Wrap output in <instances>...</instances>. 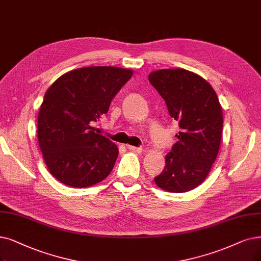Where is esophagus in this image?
Segmentation results:
<instances>
[{
    "label": "esophagus",
    "instance_id": "34e87169",
    "mask_svg": "<svg viewBox=\"0 0 261 261\" xmlns=\"http://www.w3.org/2000/svg\"><path fill=\"white\" fill-rule=\"evenodd\" d=\"M127 147V149L128 150H130V151H133V152H135V153H138V154H140V153H142L143 152V149L142 148H138V147H133V145H126Z\"/></svg>",
    "mask_w": 261,
    "mask_h": 261
}]
</instances>
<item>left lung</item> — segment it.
Wrapping results in <instances>:
<instances>
[{
	"label": "left lung",
	"mask_w": 261,
	"mask_h": 261,
	"mask_svg": "<svg viewBox=\"0 0 261 261\" xmlns=\"http://www.w3.org/2000/svg\"><path fill=\"white\" fill-rule=\"evenodd\" d=\"M149 81L165 99L180 132L166 155L156 185L170 193H185L200 185L209 174L220 150L223 130L222 106L206 80L183 68L150 72Z\"/></svg>",
	"instance_id": "obj_1"
}]
</instances>
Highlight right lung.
<instances>
[{
  "label": "right lung",
  "mask_w": 261,
  "mask_h": 261,
  "mask_svg": "<svg viewBox=\"0 0 261 261\" xmlns=\"http://www.w3.org/2000/svg\"><path fill=\"white\" fill-rule=\"evenodd\" d=\"M133 76L116 66L70 70L47 90L37 119L38 144L49 171L67 186L88 187L106 179L119 149L96 134L93 122Z\"/></svg>",
  "instance_id": "1"
}]
</instances>
